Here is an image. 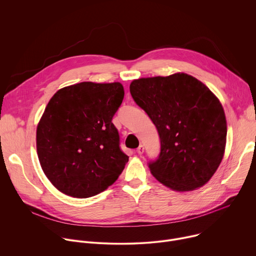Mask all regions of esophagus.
I'll return each instance as SVG.
<instances>
[{
    "label": "esophagus",
    "mask_w": 256,
    "mask_h": 256,
    "mask_svg": "<svg viewBox=\"0 0 256 256\" xmlns=\"http://www.w3.org/2000/svg\"><path fill=\"white\" fill-rule=\"evenodd\" d=\"M144 144H140V146H138V148L136 149V153H138V155H142V154L144 153Z\"/></svg>",
    "instance_id": "obj_1"
}]
</instances>
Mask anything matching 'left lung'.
I'll use <instances>...</instances> for the list:
<instances>
[{
	"label": "left lung",
	"instance_id": "1",
	"mask_svg": "<svg viewBox=\"0 0 256 256\" xmlns=\"http://www.w3.org/2000/svg\"><path fill=\"white\" fill-rule=\"evenodd\" d=\"M130 91L160 136V154L148 163L153 176L177 192L204 186L225 152L227 122L218 99L184 72L134 80Z\"/></svg>",
	"mask_w": 256,
	"mask_h": 256
}]
</instances>
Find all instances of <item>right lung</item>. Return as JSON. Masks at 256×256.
Segmentation results:
<instances>
[{
	"instance_id": "add662e5",
	"label": "right lung",
	"mask_w": 256,
	"mask_h": 256,
	"mask_svg": "<svg viewBox=\"0 0 256 256\" xmlns=\"http://www.w3.org/2000/svg\"><path fill=\"white\" fill-rule=\"evenodd\" d=\"M124 96L120 83L82 82L58 90L36 130L42 168L62 194L96 196L118 178L128 161L112 118Z\"/></svg>"
}]
</instances>
